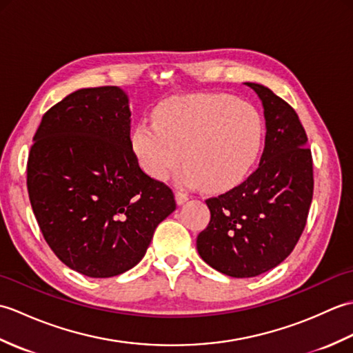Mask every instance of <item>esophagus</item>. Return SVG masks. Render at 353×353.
<instances>
[{"label":"esophagus","instance_id":"obj_1","mask_svg":"<svg viewBox=\"0 0 353 353\" xmlns=\"http://www.w3.org/2000/svg\"><path fill=\"white\" fill-rule=\"evenodd\" d=\"M174 197H176V203H177V205H183L185 201L188 200V194H185V192H182V191H176Z\"/></svg>","mask_w":353,"mask_h":353}]
</instances>
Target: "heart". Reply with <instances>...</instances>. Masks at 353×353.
Masks as SVG:
<instances>
[{
    "mask_svg": "<svg viewBox=\"0 0 353 353\" xmlns=\"http://www.w3.org/2000/svg\"><path fill=\"white\" fill-rule=\"evenodd\" d=\"M265 123L250 103L230 94L171 97L154 109V123L133 127L130 144L150 177L165 181L185 161L181 182L224 191L239 183L261 153Z\"/></svg>",
    "mask_w": 353,
    "mask_h": 353,
    "instance_id": "1",
    "label": "heart"
}]
</instances>
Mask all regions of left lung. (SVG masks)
<instances>
[{"instance_id":"obj_1","label":"left lung","mask_w":353,"mask_h":353,"mask_svg":"<svg viewBox=\"0 0 353 353\" xmlns=\"http://www.w3.org/2000/svg\"><path fill=\"white\" fill-rule=\"evenodd\" d=\"M264 108L265 147L241 185L206 200L211 221L197 236L206 264L232 277L279 265L305 229L312 201V156L296 110L268 88L245 83Z\"/></svg>"}]
</instances>
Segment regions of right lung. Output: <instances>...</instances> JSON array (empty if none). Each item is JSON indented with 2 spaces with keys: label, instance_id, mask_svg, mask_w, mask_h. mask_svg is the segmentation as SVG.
<instances>
[{
  "label": "right lung",
  "instance_id": "right-lung-1",
  "mask_svg": "<svg viewBox=\"0 0 353 353\" xmlns=\"http://www.w3.org/2000/svg\"><path fill=\"white\" fill-rule=\"evenodd\" d=\"M129 97L86 88L42 117L27 163L30 203L45 241L71 270L112 277L144 258L174 194L141 170Z\"/></svg>",
  "mask_w": 353,
  "mask_h": 353
}]
</instances>
